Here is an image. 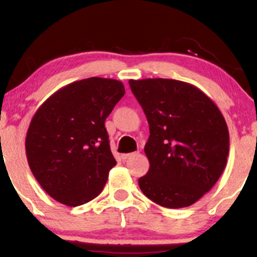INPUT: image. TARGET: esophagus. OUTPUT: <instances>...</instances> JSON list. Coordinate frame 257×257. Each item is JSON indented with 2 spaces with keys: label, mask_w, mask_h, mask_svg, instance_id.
Instances as JSON below:
<instances>
[{
  "label": "esophagus",
  "mask_w": 257,
  "mask_h": 257,
  "mask_svg": "<svg viewBox=\"0 0 257 257\" xmlns=\"http://www.w3.org/2000/svg\"><path fill=\"white\" fill-rule=\"evenodd\" d=\"M135 153H137V152H132V153H123V155H122V156H120V157H122V159H123V161H125V159L131 158V157H132V156H134V155H135Z\"/></svg>",
  "instance_id": "esophagus-1"
}]
</instances>
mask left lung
Masks as SVG:
<instances>
[{
  "label": "left lung",
  "mask_w": 257,
  "mask_h": 257,
  "mask_svg": "<svg viewBox=\"0 0 257 257\" xmlns=\"http://www.w3.org/2000/svg\"><path fill=\"white\" fill-rule=\"evenodd\" d=\"M129 85L150 125L145 153L150 169L139 179L143 193L170 209L192 205L222 174L229 151L226 120L194 85L146 78Z\"/></svg>",
  "instance_id": "left-lung-1"
}]
</instances>
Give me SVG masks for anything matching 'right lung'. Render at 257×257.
I'll list each match as a JSON object with an SVG mask.
<instances>
[{
	"mask_svg": "<svg viewBox=\"0 0 257 257\" xmlns=\"http://www.w3.org/2000/svg\"><path fill=\"white\" fill-rule=\"evenodd\" d=\"M124 93L116 79L85 78L55 91L36 111L26 134V157L52 198L77 206L101 193L116 166L105 119Z\"/></svg>",
	"mask_w": 257,
	"mask_h": 257,
	"instance_id": "obj_1",
	"label": "right lung"
}]
</instances>
